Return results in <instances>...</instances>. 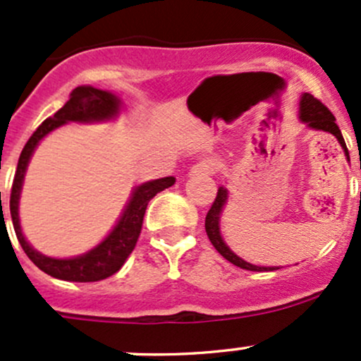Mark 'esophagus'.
I'll use <instances>...</instances> for the list:
<instances>
[{
  "label": "esophagus",
  "instance_id": "1",
  "mask_svg": "<svg viewBox=\"0 0 361 361\" xmlns=\"http://www.w3.org/2000/svg\"><path fill=\"white\" fill-rule=\"evenodd\" d=\"M212 173H215V166L210 161H200L189 170V176H212Z\"/></svg>",
  "mask_w": 361,
  "mask_h": 361
}]
</instances>
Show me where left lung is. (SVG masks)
<instances>
[{
	"label": "left lung",
	"instance_id": "8db88e82",
	"mask_svg": "<svg viewBox=\"0 0 361 361\" xmlns=\"http://www.w3.org/2000/svg\"><path fill=\"white\" fill-rule=\"evenodd\" d=\"M299 113H300V120L304 121L310 128H317V130H323V132H330L332 135L337 137L339 144L343 146L344 153L348 156V147L346 142H344V137L341 133L339 126L336 123V116L329 111V107L325 104H322V100H318L317 97H313L311 94H304L300 97V104H299ZM226 202H228V191L224 188H219L217 196H215L214 203H212L210 210H208L207 217H205V229L208 240L212 241V245L215 247V250L222 255L224 259H228L229 262L235 264V266L241 267V269L247 271H274L280 269V267H264V266H254V264L243 261L240 259L235 252H231V248L224 243L221 236V226H219V221H221V212L224 208Z\"/></svg>",
	"mask_w": 361,
	"mask_h": 361
}]
</instances>
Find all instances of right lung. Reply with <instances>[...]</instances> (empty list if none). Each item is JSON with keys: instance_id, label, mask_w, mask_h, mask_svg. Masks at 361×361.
<instances>
[{"instance_id": "add662e5", "label": "right lung", "mask_w": 361, "mask_h": 361, "mask_svg": "<svg viewBox=\"0 0 361 361\" xmlns=\"http://www.w3.org/2000/svg\"><path fill=\"white\" fill-rule=\"evenodd\" d=\"M120 111V99L114 94L106 90H99L94 87H78L71 92L69 100L54 114L47 118L42 125L36 128L31 139L22 149L20 158H18L17 170H15L12 195H10V214H12V222L15 235H17L18 243L24 248L25 255L31 259L43 273L50 276L59 278L66 281H99L104 278H109L116 271L121 269L128 255L135 248L137 240H139L140 229H142L144 214H146L147 203L158 195L163 189L173 185L176 179L173 177H163V179L149 180L146 184H140L133 191L130 203L126 205L123 215L114 226L113 231L107 235L102 243L97 245L94 250L88 254L80 255L74 259H54L36 252L31 245L25 241L22 235L20 222H18V198H20L22 182H24V173L27 169V163L31 159L32 151L36 149L39 140L51 130L59 128L68 121H106L114 118Z\"/></svg>"}]
</instances>
